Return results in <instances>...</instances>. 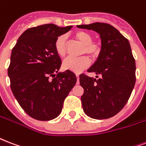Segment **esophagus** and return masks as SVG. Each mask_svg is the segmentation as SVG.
<instances>
[{
    "instance_id": "34e87169",
    "label": "esophagus",
    "mask_w": 146,
    "mask_h": 146,
    "mask_svg": "<svg viewBox=\"0 0 146 146\" xmlns=\"http://www.w3.org/2000/svg\"><path fill=\"white\" fill-rule=\"evenodd\" d=\"M76 79H77V84H79V74H76Z\"/></svg>"
}]
</instances>
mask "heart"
<instances>
[{
    "mask_svg": "<svg viewBox=\"0 0 146 146\" xmlns=\"http://www.w3.org/2000/svg\"><path fill=\"white\" fill-rule=\"evenodd\" d=\"M75 38L83 44L82 54H87L90 58H96L100 55L102 45L98 41L93 40L92 34L84 31H78L74 33ZM54 49L56 53L60 57H64L66 54V36L60 35L54 42ZM90 64L88 56H83L80 58H67L63 61V66L65 70L73 71L74 73H80L87 68Z\"/></svg>",
    "mask_w": 146,
    "mask_h": 146,
    "instance_id": "b5f03b06",
    "label": "heart"
}]
</instances>
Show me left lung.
<instances>
[{"instance_id": "obj_1", "label": "left lung", "mask_w": 146, "mask_h": 146, "mask_svg": "<svg viewBox=\"0 0 146 146\" xmlns=\"http://www.w3.org/2000/svg\"><path fill=\"white\" fill-rule=\"evenodd\" d=\"M77 27L96 31L102 41L97 60L87 70L101 77L80 75L83 111L96 119L113 117L125 106L135 83V60L129 42L109 24L96 22Z\"/></svg>"}]
</instances>
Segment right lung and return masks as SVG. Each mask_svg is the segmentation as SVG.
<instances>
[{"label":"right lung","mask_w":146,"mask_h":146,"mask_svg":"<svg viewBox=\"0 0 146 146\" xmlns=\"http://www.w3.org/2000/svg\"><path fill=\"white\" fill-rule=\"evenodd\" d=\"M72 27L53 24L31 27L21 34L12 49L7 70L11 89L24 112L35 119L57 117L76 83V75L68 70L55 75L62 63L54 42Z\"/></svg>","instance_id":"obj_1"}]
</instances>
